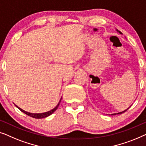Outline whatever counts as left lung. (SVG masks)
<instances>
[{
	"mask_svg": "<svg viewBox=\"0 0 146 146\" xmlns=\"http://www.w3.org/2000/svg\"><path fill=\"white\" fill-rule=\"evenodd\" d=\"M116 32H118V33H119V34H122V32H120V31H119V30H117V29H116ZM130 106H129V107H128V108H127V109H126V110H124V111H122V112H118V113H114V114H109V115H116V114H122V113H124V112H126V110H128V108H130Z\"/></svg>",
	"mask_w": 146,
	"mask_h": 146,
	"instance_id": "1",
	"label": "left lung"
}]
</instances>
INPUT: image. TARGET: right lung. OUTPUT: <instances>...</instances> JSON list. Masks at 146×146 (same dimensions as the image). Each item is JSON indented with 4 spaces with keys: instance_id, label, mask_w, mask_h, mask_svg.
Here are the masks:
<instances>
[{
    "instance_id": "1",
    "label": "right lung",
    "mask_w": 146,
    "mask_h": 146,
    "mask_svg": "<svg viewBox=\"0 0 146 146\" xmlns=\"http://www.w3.org/2000/svg\"><path fill=\"white\" fill-rule=\"evenodd\" d=\"M61 100V98L60 100H59V102H58V104H57V106H55L54 108H53V109L50 110V111H48V112H43V113H31V112H26V111H25V110H22V108H20V107H18V106L17 105H16L15 104H14V105H15L16 107H17L20 110H21L22 112H24V114H27L28 116H31V117H32V118H46V117L50 116L51 114H52L53 112H54L55 110H57V108H58L59 104H60Z\"/></svg>"
}]
</instances>
